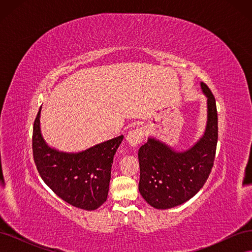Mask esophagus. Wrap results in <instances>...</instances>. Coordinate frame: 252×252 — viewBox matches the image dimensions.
Segmentation results:
<instances>
[{
	"label": "esophagus",
	"mask_w": 252,
	"mask_h": 252,
	"mask_svg": "<svg viewBox=\"0 0 252 252\" xmlns=\"http://www.w3.org/2000/svg\"><path fill=\"white\" fill-rule=\"evenodd\" d=\"M144 140V130L142 128H136L130 130L126 135V142L131 148H136Z\"/></svg>",
	"instance_id": "obj_1"
}]
</instances>
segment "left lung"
<instances>
[{
  "mask_svg": "<svg viewBox=\"0 0 252 252\" xmlns=\"http://www.w3.org/2000/svg\"><path fill=\"white\" fill-rule=\"evenodd\" d=\"M207 96V125L204 135L186 151H174L154 138L139 149V190L150 206L168 209L185 203L207 181L216 158L218 111L215 95L201 83Z\"/></svg>",
  "mask_w": 252,
  "mask_h": 252,
  "instance_id": "obj_1",
  "label": "left lung"
}]
</instances>
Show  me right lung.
Masks as SVG:
<instances>
[{"instance_id": "add662e5", "label": "right lung", "mask_w": 252, "mask_h": 252, "mask_svg": "<svg viewBox=\"0 0 252 252\" xmlns=\"http://www.w3.org/2000/svg\"><path fill=\"white\" fill-rule=\"evenodd\" d=\"M36 114L32 132L33 159L42 180L61 199L74 207L94 210L106 202L109 190L111 166L123 135L78 154L50 148L40 129Z\"/></svg>"}]
</instances>
